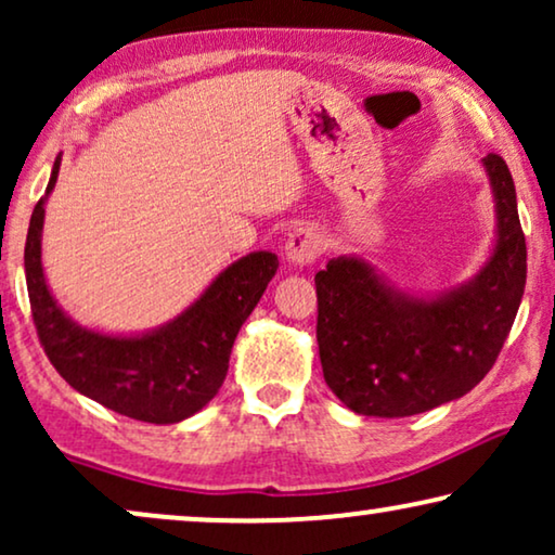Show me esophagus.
<instances>
[{"label": "esophagus", "instance_id": "34e87169", "mask_svg": "<svg viewBox=\"0 0 555 555\" xmlns=\"http://www.w3.org/2000/svg\"><path fill=\"white\" fill-rule=\"evenodd\" d=\"M323 237L321 232L313 230V227H298L287 234L285 242V257L287 262L295 264V268H302V264H313L318 257L323 255Z\"/></svg>", "mask_w": 555, "mask_h": 555}]
</instances>
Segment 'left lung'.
<instances>
[{
	"mask_svg": "<svg viewBox=\"0 0 555 555\" xmlns=\"http://www.w3.org/2000/svg\"><path fill=\"white\" fill-rule=\"evenodd\" d=\"M498 211L485 268L439 298L386 285L359 257H336L315 275L318 353L325 384L363 416H412L465 397L495 363L526 291V234L511 169L482 158Z\"/></svg>",
	"mask_w": 555,
	"mask_h": 555,
	"instance_id": "8db88e82",
	"label": "left lung"
}]
</instances>
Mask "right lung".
Wrapping results in <instances>:
<instances>
[{"instance_id": "right-lung-1", "label": "right lung", "mask_w": 555, "mask_h": 555, "mask_svg": "<svg viewBox=\"0 0 555 555\" xmlns=\"http://www.w3.org/2000/svg\"><path fill=\"white\" fill-rule=\"evenodd\" d=\"M35 204L25 242L33 321L57 374L105 409L151 424H177L207 406L222 386L234 338L278 272L272 253H253L219 272L194 306L143 336H105L73 323L48 291L42 272L44 202Z\"/></svg>"}]
</instances>
